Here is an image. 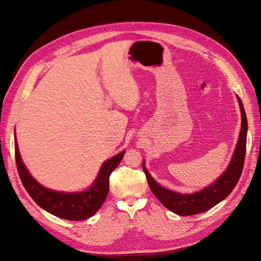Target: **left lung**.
I'll return each mask as SVG.
<instances>
[{"label": "left lung", "instance_id": "obj_1", "mask_svg": "<svg viewBox=\"0 0 261 261\" xmlns=\"http://www.w3.org/2000/svg\"><path fill=\"white\" fill-rule=\"evenodd\" d=\"M238 101H239L242 119L239 141L237 143L234 154L232 157L228 168L212 185L194 194H178L160 186L150 176V174L148 173L145 165H142L143 171H145L151 192L162 202L164 206L170 210L171 212L181 216L205 212V211L215 206L221 201H223L233 191V188L238 184V181H239L246 158L248 122L242 101L239 96H238Z\"/></svg>", "mask_w": 261, "mask_h": 261}]
</instances>
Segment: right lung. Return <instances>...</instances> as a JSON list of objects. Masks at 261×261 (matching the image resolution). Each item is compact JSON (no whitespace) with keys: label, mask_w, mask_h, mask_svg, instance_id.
Returning <instances> with one entry per match:
<instances>
[{"label":"right lung","mask_w":261,"mask_h":261,"mask_svg":"<svg viewBox=\"0 0 261 261\" xmlns=\"http://www.w3.org/2000/svg\"><path fill=\"white\" fill-rule=\"evenodd\" d=\"M14 151L20 179L33 201L50 214L70 221L91 218L102 206L109 193L110 175L118 167L124 154V151H122L113 158L107 160L99 170L96 180L87 191L81 193H62L43 187L29 174L20 157L16 138L14 141Z\"/></svg>","instance_id":"obj_1"}]
</instances>
